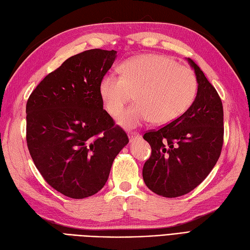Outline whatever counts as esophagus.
Segmentation results:
<instances>
[{"instance_id":"1","label":"esophagus","mask_w":250,"mask_h":250,"mask_svg":"<svg viewBox=\"0 0 250 250\" xmlns=\"http://www.w3.org/2000/svg\"><path fill=\"white\" fill-rule=\"evenodd\" d=\"M128 138H129V141L132 142V141H135L137 139H139L140 134H139V132H137V131H131L128 134Z\"/></svg>"}]
</instances>
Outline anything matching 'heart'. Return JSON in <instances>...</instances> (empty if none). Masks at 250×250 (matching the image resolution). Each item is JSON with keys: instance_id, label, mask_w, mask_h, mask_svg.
Returning a JSON list of instances; mask_svg holds the SVG:
<instances>
[{"instance_id": "b5f03b06", "label": "heart", "mask_w": 250, "mask_h": 250, "mask_svg": "<svg viewBox=\"0 0 250 250\" xmlns=\"http://www.w3.org/2000/svg\"><path fill=\"white\" fill-rule=\"evenodd\" d=\"M195 73L165 55L140 54L126 60L122 75L109 73L99 83L108 112L116 118L136 93L137 102L120 116L119 124L136 128L153 121L167 124L179 119L195 101Z\"/></svg>"}]
</instances>
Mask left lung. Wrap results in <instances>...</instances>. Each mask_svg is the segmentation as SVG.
I'll return each mask as SVG.
<instances>
[{
    "label": "left lung",
    "instance_id": "left-lung-1",
    "mask_svg": "<svg viewBox=\"0 0 250 250\" xmlns=\"http://www.w3.org/2000/svg\"><path fill=\"white\" fill-rule=\"evenodd\" d=\"M198 92L179 119L146 132L152 154L143 166L146 185L166 198L186 195L201 184L220 156L224 143L223 103L200 67L191 59Z\"/></svg>",
    "mask_w": 250,
    "mask_h": 250
}]
</instances>
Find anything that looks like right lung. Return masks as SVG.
Returning <instances> with one entry per match:
<instances>
[{
	"label": "right lung",
	"mask_w": 250,
	"mask_h": 250,
	"mask_svg": "<svg viewBox=\"0 0 250 250\" xmlns=\"http://www.w3.org/2000/svg\"><path fill=\"white\" fill-rule=\"evenodd\" d=\"M114 50L73 55L47 75L26 103V143L43 179L73 199L95 195L106 184L128 137L104 109L99 83Z\"/></svg>",
	"instance_id": "add662e5"
}]
</instances>
